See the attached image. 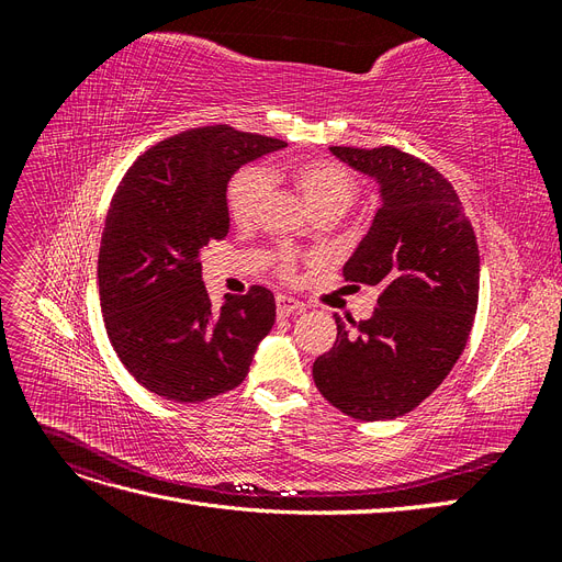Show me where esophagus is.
<instances>
[{
    "label": "esophagus",
    "mask_w": 562,
    "mask_h": 562,
    "mask_svg": "<svg viewBox=\"0 0 562 562\" xmlns=\"http://www.w3.org/2000/svg\"><path fill=\"white\" fill-rule=\"evenodd\" d=\"M302 310H304V304L300 300H295V297H288V295H279L277 297V314L279 316H291V314L302 312Z\"/></svg>",
    "instance_id": "esophagus-1"
}]
</instances>
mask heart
<instances>
[{"instance_id": "1", "label": "heart", "mask_w": 562, "mask_h": 562, "mask_svg": "<svg viewBox=\"0 0 562 562\" xmlns=\"http://www.w3.org/2000/svg\"><path fill=\"white\" fill-rule=\"evenodd\" d=\"M288 178L295 187V192L307 203L312 213L335 211L342 215L356 196V182L339 164L333 161H300L295 166L281 171L277 166L265 168H246L229 184V213L234 223L250 225L260 215L262 203L269 194V182ZM281 271L291 274V260L281 255Z\"/></svg>"}]
</instances>
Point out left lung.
<instances>
[{
    "label": "left lung",
    "instance_id": "left-lung-1",
    "mask_svg": "<svg viewBox=\"0 0 562 562\" xmlns=\"http://www.w3.org/2000/svg\"><path fill=\"white\" fill-rule=\"evenodd\" d=\"M372 178L380 209L345 265V279L378 285L366 321L335 314L337 339L314 361L316 389L353 419L411 413L462 356L479 307L481 258L454 187L396 147H330Z\"/></svg>",
    "mask_w": 562,
    "mask_h": 562
}]
</instances>
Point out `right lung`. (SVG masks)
Segmentation results:
<instances>
[{
    "mask_svg": "<svg viewBox=\"0 0 562 562\" xmlns=\"http://www.w3.org/2000/svg\"><path fill=\"white\" fill-rule=\"evenodd\" d=\"M283 145L225 124L192 128L149 147L116 187L98 255L100 307L119 361L151 394L199 403L239 386L274 326L262 285L215 307L199 255L229 232L232 176Z\"/></svg>",
    "mask_w": 562,
    "mask_h": 562,
    "instance_id": "1",
    "label": "right lung"
}]
</instances>
